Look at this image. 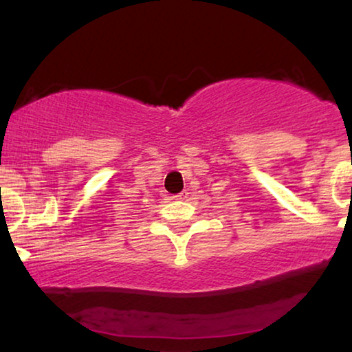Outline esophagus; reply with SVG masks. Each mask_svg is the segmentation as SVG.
Instances as JSON below:
<instances>
[{
	"instance_id": "1",
	"label": "esophagus",
	"mask_w": 352,
	"mask_h": 352,
	"mask_svg": "<svg viewBox=\"0 0 352 352\" xmlns=\"http://www.w3.org/2000/svg\"><path fill=\"white\" fill-rule=\"evenodd\" d=\"M186 198H188V193H186V191H182L179 195L170 196V199H186Z\"/></svg>"
}]
</instances>
